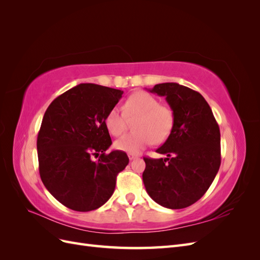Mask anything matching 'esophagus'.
Listing matches in <instances>:
<instances>
[{"instance_id":"34e87169","label":"esophagus","mask_w":260,"mask_h":260,"mask_svg":"<svg viewBox=\"0 0 260 260\" xmlns=\"http://www.w3.org/2000/svg\"><path fill=\"white\" fill-rule=\"evenodd\" d=\"M128 157H129V159H130V160H133V159H136V158H137L138 155H136V154H132V153H129V154H128Z\"/></svg>"}]
</instances>
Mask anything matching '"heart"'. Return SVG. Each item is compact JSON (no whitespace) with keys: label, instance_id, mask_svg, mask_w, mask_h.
<instances>
[{"label":"heart","instance_id":"b5f03b06","mask_svg":"<svg viewBox=\"0 0 260 260\" xmlns=\"http://www.w3.org/2000/svg\"><path fill=\"white\" fill-rule=\"evenodd\" d=\"M128 119L135 122L132 135L124 136L117 140V149L127 153H139L153 143H161L166 140L174 127V114L166 106L151 94L140 91L133 93L123 106V112L118 107H113L105 117V125L114 137H119L127 128Z\"/></svg>","mask_w":260,"mask_h":260}]
</instances>
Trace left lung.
<instances>
[{
	"label": "left lung",
	"mask_w": 260,
	"mask_h": 260,
	"mask_svg": "<svg viewBox=\"0 0 260 260\" xmlns=\"http://www.w3.org/2000/svg\"><path fill=\"white\" fill-rule=\"evenodd\" d=\"M148 91L166 98L174 127L166 142L156 149L166 158L144 157V186L160 206L185 208L206 193L219 170V125L206 100L187 86L166 82Z\"/></svg>",
	"instance_id": "obj_1"
}]
</instances>
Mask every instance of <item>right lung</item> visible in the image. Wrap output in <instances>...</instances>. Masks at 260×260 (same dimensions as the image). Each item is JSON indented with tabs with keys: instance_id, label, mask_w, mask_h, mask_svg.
<instances>
[{
	"instance_id": "right-lung-1",
	"label": "right lung",
	"mask_w": 260,
	"mask_h": 260,
	"mask_svg": "<svg viewBox=\"0 0 260 260\" xmlns=\"http://www.w3.org/2000/svg\"><path fill=\"white\" fill-rule=\"evenodd\" d=\"M122 93L80 83L55 99L43 116L37 140L40 177L46 190L70 209L90 211L104 205L117 175L129 162L122 151L105 153L112 145L105 117Z\"/></svg>"
}]
</instances>
